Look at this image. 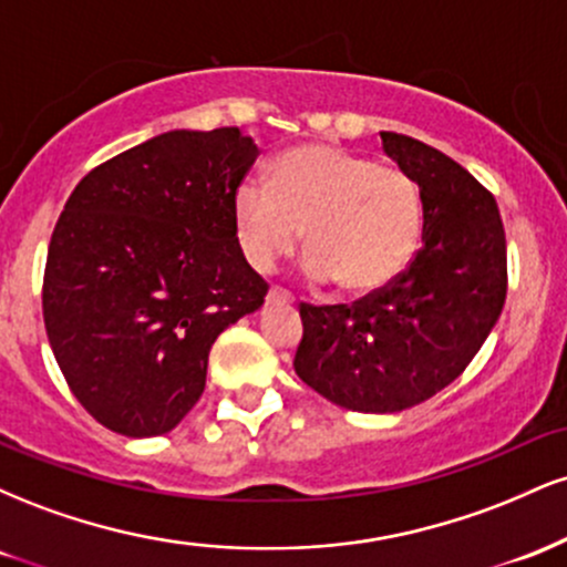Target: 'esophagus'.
Here are the masks:
<instances>
[{"instance_id":"1","label":"esophagus","mask_w":567,"mask_h":567,"mask_svg":"<svg viewBox=\"0 0 567 567\" xmlns=\"http://www.w3.org/2000/svg\"><path fill=\"white\" fill-rule=\"evenodd\" d=\"M279 303H290V296L285 290L271 288L269 292H266V306H279Z\"/></svg>"}]
</instances>
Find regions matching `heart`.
Instances as JSON below:
<instances>
[{"label":"heart","mask_w":567,"mask_h":567,"mask_svg":"<svg viewBox=\"0 0 567 567\" xmlns=\"http://www.w3.org/2000/svg\"><path fill=\"white\" fill-rule=\"evenodd\" d=\"M231 216L239 252L258 275L292 256L303 231V275L368 296L389 288L413 261L424 202L400 167L309 143L279 154L266 186H239Z\"/></svg>","instance_id":"1"}]
</instances>
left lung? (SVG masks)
Listing matches in <instances>:
<instances>
[{"label": "left lung", "instance_id": "8db88e82", "mask_svg": "<svg viewBox=\"0 0 567 567\" xmlns=\"http://www.w3.org/2000/svg\"><path fill=\"white\" fill-rule=\"evenodd\" d=\"M383 152L421 188V250L389 288L351 306L301 303L298 379L360 413H396L453 383L506 301V237L493 194L458 162L400 133Z\"/></svg>", "mask_w": 567, "mask_h": 567}]
</instances>
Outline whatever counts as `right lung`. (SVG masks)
Listing matches in <instances>:
<instances>
[{
    "label": "right lung",
    "mask_w": 567,
    "mask_h": 567,
    "mask_svg": "<svg viewBox=\"0 0 567 567\" xmlns=\"http://www.w3.org/2000/svg\"><path fill=\"white\" fill-rule=\"evenodd\" d=\"M258 157L239 127L171 130L76 184L44 266L63 379L125 437H157L205 392L207 354L269 285L239 252L234 194Z\"/></svg>",
    "instance_id": "right-lung-1"
}]
</instances>
